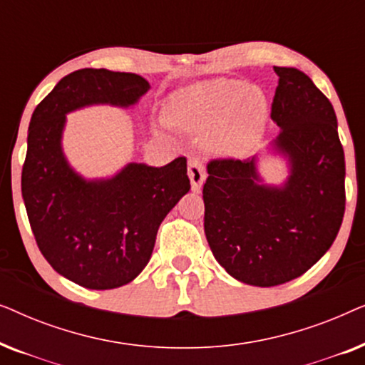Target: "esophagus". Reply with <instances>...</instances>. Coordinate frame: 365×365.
<instances>
[{"instance_id": "34e87169", "label": "esophagus", "mask_w": 365, "mask_h": 365, "mask_svg": "<svg viewBox=\"0 0 365 365\" xmlns=\"http://www.w3.org/2000/svg\"><path fill=\"white\" fill-rule=\"evenodd\" d=\"M187 176L189 181H191V189L194 192L201 191L204 181H206V171H204L202 163L199 159L192 158L189 159V166H187Z\"/></svg>"}]
</instances>
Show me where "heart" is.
I'll return each instance as SVG.
<instances>
[{
	"label": "heart",
	"mask_w": 365,
	"mask_h": 365,
	"mask_svg": "<svg viewBox=\"0 0 365 365\" xmlns=\"http://www.w3.org/2000/svg\"><path fill=\"white\" fill-rule=\"evenodd\" d=\"M168 118L222 159H242L266 134L269 104L261 89L237 79L216 78L179 89L169 98Z\"/></svg>",
	"instance_id": "b5f03b06"
}]
</instances>
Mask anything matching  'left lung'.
<instances>
[{
    "mask_svg": "<svg viewBox=\"0 0 365 365\" xmlns=\"http://www.w3.org/2000/svg\"><path fill=\"white\" fill-rule=\"evenodd\" d=\"M271 118L281 133L269 153L286 159L279 186L259 174V156L216 159L202 189L204 232L216 261L249 286L272 287L309 271L332 246L346 209V161L337 118L312 79L274 66Z\"/></svg>",
    "mask_w": 365,
    "mask_h": 365,
    "instance_id": "8db88e82",
    "label": "left lung"
}]
</instances>
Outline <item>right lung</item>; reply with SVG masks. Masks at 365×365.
I'll return each mask as SVG.
<instances>
[{
    "mask_svg": "<svg viewBox=\"0 0 365 365\" xmlns=\"http://www.w3.org/2000/svg\"><path fill=\"white\" fill-rule=\"evenodd\" d=\"M149 88L134 73L78 69L29 121L21 192L34 239L54 271L86 289H116L141 274L163 219L191 182L186 158L163 168L128 163L111 178H83L63 151L66 114L96 104L131 108Z\"/></svg>",
    "mask_w": 365,
    "mask_h": 365,
    "instance_id": "obj_1",
    "label": "right lung"
}]
</instances>
